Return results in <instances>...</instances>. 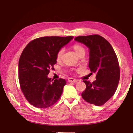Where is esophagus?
I'll return each instance as SVG.
<instances>
[{"instance_id":"esophagus-1","label":"esophagus","mask_w":133,"mask_h":133,"mask_svg":"<svg viewBox=\"0 0 133 133\" xmlns=\"http://www.w3.org/2000/svg\"><path fill=\"white\" fill-rule=\"evenodd\" d=\"M68 81L69 82H73V83H76L78 82L77 79H75L74 78H68Z\"/></svg>"}]
</instances>
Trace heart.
I'll use <instances>...</instances> for the list:
<instances>
[{"mask_svg": "<svg viewBox=\"0 0 133 133\" xmlns=\"http://www.w3.org/2000/svg\"><path fill=\"white\" fill-rule=\"evenodd\" d=\"M73 48H74V49L75 50L76 53V54L78 56L80 55L81 53H85V49L80 45L75 44L74 46H73ZM64 53V48H61L58 51V52L57 53V55H56V58L57 60H60L62 58V57H63Z\"/></svg>", "mask_w": 133, "mask_h": 133, "instance_id": "1", "label": "heart"}]
</instances>
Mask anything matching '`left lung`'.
Instances as JSON below:
<instances>
[{
  "mask_svg": "<svg viewBox=\"0 0 133 133\" xmlns=\"http://www.w3.org/2000/svg\"><path fill=\"white\" fill-rule=\"evenodd\" d=\"M75 40L89 48L88 66L96 74V80L91 83L84 80L86 88L82 94L84 100L97 106L103 105L117 89L120 68L116 53L109 42L99 35L78 36Z\"/></svg>",
  "mask_w": 133,
  "mask_h": 133,
  "instance_id": "8db88e82",
  "label": "left lung"
}]
</instances>
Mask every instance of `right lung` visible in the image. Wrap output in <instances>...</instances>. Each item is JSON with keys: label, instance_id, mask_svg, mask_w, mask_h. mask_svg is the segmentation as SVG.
<instances>
[{"label": "right lung", "instance_id": "right-lung-1", "mask_svg": "<svg viewBox=\"0 0 133 133\" xmlns=\"http://www.w3.org/2000/svg\"><path fill=\"white\" fill-rule=\"evenodd\" d=\"M73 36L43 37L30 42L24 49L18 64V78L21 91L33 106L46 108L60 98L66 84L64 78H48L54 69L58 51L66 45Z\"/></svg>", "mask_w": 133, "mask_h": 133}]
</instances>
